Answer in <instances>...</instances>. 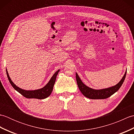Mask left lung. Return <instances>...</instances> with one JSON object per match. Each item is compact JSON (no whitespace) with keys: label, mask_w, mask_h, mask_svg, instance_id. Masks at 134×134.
Segmentation results:
<instances>
[{"label":"left lung","mask_w":134,"mask_h":134,"mask_svg":"<svg viewBox=\"0 0 134 134\" xmlns=\"http://www.w3.org/2000/svg\"><path fill=\"white\" fill-rule=\"evenodd\" d=\"M127 74V70L125 72L123 78L119 82L118 84H116L115 86L110 87L109 88H106V89H99V90H96L90 88L85 85L81 79L79 78L78 74L76 72V82H77L78 86L79 89L80 90L81 93L86 97L90 98V99H105L110 96L113 94L117 91L120 89V87L121 86L122 84L123 83L124 81L125 78H126Z\"/></svg>","instance_id":"left-lung-1"}]
</instances>
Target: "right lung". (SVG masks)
I'll use <instances>...</instances> for the list:
<instances>
[{
  "label": "right lung",
  "instance_id": "right-lung-1",
  "mask_svg": "<svg viewBox=\"0 0 134 134\" xmlns=\"http://www.w3.org/2000/svg\"><path fill=\"white\" fill-rule=\"evenodd\" d=\"M59 72V70L57 71L52 76V78H51L49 81L48 82V83L45 85L44 87L41 88V89L35 90H26L24 89H22L19 87L16 86V85L13 83V82L11 81V79L10 78V76L8 75V73L6 69V73L8 81H9L11 86L14 87V89L27 98H37L40 99L46 98L51 95V94L53 90L54 84L55 83L56 76L58 74Z\"/></svg>",
  "mask_w": 134,
  "mask_h": 134
}]
</instances>
